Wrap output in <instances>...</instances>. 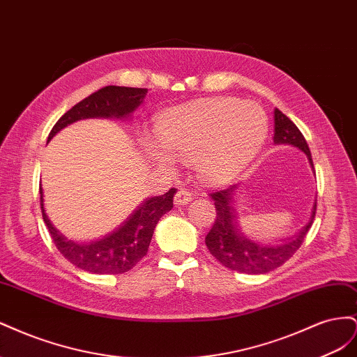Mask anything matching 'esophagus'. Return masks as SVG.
Masks as SVG:
<instances>
[{"label":"esophagus","mask_w":357,"mask_h":357,"mask_svg":"<svg viewBox=\"0 0 357 357\" xmlns=\"http://www.w3.org/2000/svg\"><path fill=\"white\" fill-rule=\"evenodd\" d=\"M190 201H192V193L189 190H186V189H181L180 188L177 190V193H176V197H174V204L176 205H186Z\"/></svg>","instance_id":"1"}]
</instances>
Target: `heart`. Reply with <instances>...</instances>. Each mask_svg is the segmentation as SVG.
<instances>
[{"label": "heart", "instance_id": "b5f03b06", "mask_svg": "<svg viewBox=\"0 0 357 357\" xmlns=\"http://www.w3.org/2000/svg\"><path fill=\"white\" fill-rule=\"evenodd\" d=\"M269 122L261 105L235 100H211L167 112L156 126L158 139L144 138L146 155L162 167L172 156L195 164L211 183L228 181L245 169L261 152Z\"/></svg>", "mask_w": 357, "mask_h": 357}]
</instances>
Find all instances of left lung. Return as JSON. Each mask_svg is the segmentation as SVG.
<instances>
[{
    "label": "left lung",
    "mask_w": 357,
    "mask_h": 357,
    "mask_svg": "<svg viewBox=\"0 0 357 357\" xmlns=\"http://www.w3.org/2000/svg\"><path fill=\"white\" fill-rule=\"evenodd\" d=\"M274 144H287L299 149L308 158L311 168L314 169L310 147L304 135L301 134L298 126L290 119L275 109L274 112ZM240 185L229 186L219 192L211 193L215 207V220L213 228L205 236L210 253L218 261L243 274H266L282 266L287 259L301 247L307 232L310 231L312 220L316 215V202L312 205V211L308 223L296 235L289 236L286 240H280L278 244H261L248 238L241 231L238 223V214L235 208V197Z\"/></svg>",
    "instance_id": "left-lung-1"
}]
</instances>
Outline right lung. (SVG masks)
Here are the masks:
<instances>
[{"label":"right lung","instance_id":"1","mask_svg":"<svg viewBox=\"0 0 357 357\" xmlns=\"http://www.w3.org/2000/svg\"><path fill=\"white\" fill-rule=\"evenodd\" d=\"M147 89L126 88V86H105L88 98L75 104L52 128L47 143L61 129L82 121V119H129L143 102ZM177 190L172 188L165 195L153 197L129 215L116 231L104 238L91 243H75L68 240L53 225L45 210L43 189L40 188V204L53 243L62 256L80 269L93 274H122L132 269L146 256L153 231L159 219L172 208V198Z\"/></svg>","mask_w":357,"mask_h":357}]
</instances>
